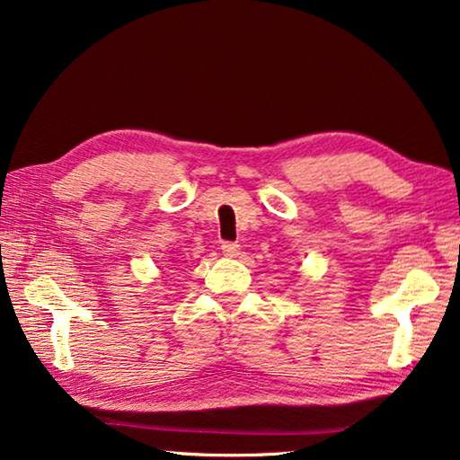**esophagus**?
<instances>
[{
	"label": "esophagus",
	"instance_id": "34e87169",
	"mask_svg": "<svg viewBox=\"0 0 460 460\" xmlns=\"http://www.w3.org/2000/svg\"><path fill=\"white\" fill-rule=\"evenodd\" d=\"M221 252H223V256H227V258H235L237 253H239V243L225 242V243L221 245Z\"/></svg>",
	"mask_w": 460,
	"mask_h": 460
}]
</instances>
